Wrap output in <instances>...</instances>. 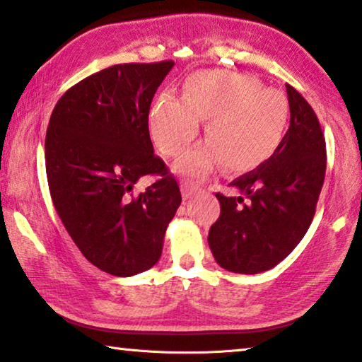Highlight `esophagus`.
<instances>
[{"label": "esophagus", "instance_id": "34e87169", "mask_svg": "<svg viewBox=\"0 0 362 362\" xmlns=\"http://www.w3.org/2000/svg\"><path fill=\"white\" fill-rule=\"evenodd\" d=\"M197 195V190L193 187H188V185H182V197L183 200H190L192 197Z\"/></svg>", "mask_w": 362, "mask_h": 362}]
</instances>
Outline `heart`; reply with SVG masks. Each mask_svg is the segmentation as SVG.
Segmentation results:
<instances>
[{"instance_id": "obj_1", "label": "heart", "mask_w": 362, "mask_h": 362, "mask_svg": "<svg viewBox=\"0 0 362 362\" xmlns=\"http://www.w3.org/2000/svg\"><path fill=\"white\" fill-rule=\"evenodd\" d=\"M290 105L281 90L262 88L251 75L197 72L187 78L182 100L162 95L149 113V131L164 156H179L195 139L200 121L205 137L180 159L174 170L200 180L223 164L230 172H247L264 164L281 147Z\"/></svg>"}]
</instances>
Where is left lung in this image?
<instances>
[{"label": "left lung", "mask_w": 362, "mask_h": 362, "mask_svg": "<svg viewBox=\"0 0 362 362\" xmlns=\"http://www.w3.org/2000/svg\"><path fill=\"white\" fill-rule=\"evenodd\" d=\"M290 126L271 159L238 177L236 195L216 193L221 213L208 233L215 261L234 274H259L284 261L312 225L327 170L318 118L293 86L285 85Z\"/></svg>", "instance_id": "obj_1"}]
</instances>
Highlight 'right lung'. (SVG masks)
I'll return each instance as SVG.
<instances>
[{
  "label": "right lung",
  "instance_id": "add662e5",
  "mask_svg": "<svg viewBox=\"0 0 362 362\" xmlns=\"http://www.w3.org/2000/svg\"><path fill=\"white\" fill-rule=\"evenodd\" d=\"M174 62L119 64L65 91L45 134L55 211L80 252L101 271L131 277L156 266L180 206L179 183L154 154L149 108ZM159 175L130 195L141 176Z\"/></svg>",
  "mask_w": 362,
  "mask_h": 362
}]
</instances>
